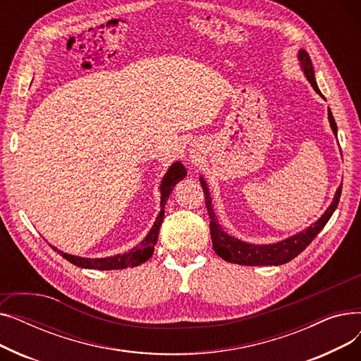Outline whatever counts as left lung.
Wrapping results in <instances>:
<instances>
[{"mask_svg": "<svg viewBox=\"0 0 361 361\" xmlns=\"http://www.w3.org/2000/svg\"><path fill=\"white\" fill-rule=\"evenodd\" d=\"M297 59H298V63H300V67H301L302 73H305L306 79L309 80V83L312 85L314 92L319 93L320 97L324 98V94L320 93V90L317 87L313 64H312V60H310L307 51L300 49L298 54H297ZM328 118H329V124H331L334 135L336 136L338 135V127H336V123L334 120V116H332V112H331L329 108H328ZM199 180H200V184H202V188H203L207 212H209V218H211L209 226H211V237H212V244H214L215 253L226 262L244 264V267H264V264H274V267H278V264L287 263V262L293 260L295 256H298L313 241V238L322 230H324V226L326 225V222L331 219L332 214L336 209L339 197H341V190H343V184H341L338 187L335 196H334L332 203L329 204V207L325 211V214L322 215L314 224L307 226L306 230H302V231H300V233H297V234H294V235H291L286 240L278 241V243L252 244V243L243 241L240 238H235L230 234H226L222 230V226L219 225L218 218L214 212L212 197L209 195V188H207V184H206L203 177H200Z\"/></svg>", "mask_w": 361, "mask_h": 361, "instance_id": "left-lung-1", "label": "left lung"}]
</instances>
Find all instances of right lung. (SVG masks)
<instances>
[{"instance_id": "add662e5", "label": "right lung", "mask_w": 361, "mask_h": 361, "mask_svg": "<svg viewBox=\"0 0 361 361\" xmlns=\"http://www.w3.org/2000/svg\"><path fill=\"white\" fill-rule=\"evenodd\" d=\"M187 176V169L183 166V164L180 161H176L173 165L168 168V171L165 173V176L162 177L161 185H159V192H161V211L154 222V226H152L150 231L146 234V237L140 241V244H137L136 247H133L131 250H128L127 253L123 255H116V256H109V257H98V259H89V257H80V256H73L68 253H64L61 250H59L54 245L51 247L59 252L66 260H68L70 263L75 264L79 268H85V269H99V271H116V269H126V268H135L139 267V264L145 263L146 260H149L154 255L155 250V244L158 241V235H159V228L164 221V206L173 192V188L176 187V184L183 180Z\"/></svg>"}]
</instances>
